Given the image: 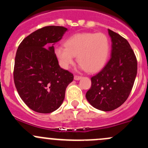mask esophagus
<instances>
[{
	"instance_id": "esophagus-1",
	"label": "esophagus",
	"mask_w": 148,
	"mask_h": 148,
	"mask_svg": "<svg viewBox=\"0 0 148 148\" xmlns=\"http://www.w3.org/2000/svg\"><path fill=\"white\" fill-rule=\"evenodd\" d=\"M82 78V76H79V75L74 76V79L75 80H79V79H81Z\"/></svg>"
}]
</instances>
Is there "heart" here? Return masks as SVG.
I'll return each instance as SVG.
<instances>
[{"instance_id":"heart-1","label":"heart","mask_w":148,"mask_h":148,"mask_svg":"<svg viewBox=\"0 0 148 148\" xmlns=\"http://www.w3.org/2000/svg\"><path fill=\"white\" fill-rule=\"evenodd\" d=\"M64 46L55 48V55L63 69L74 64V56L82 69L97 72L105 65L110 51V41L104 33H77L69 37Z\"/></svg>"}]
</instances>
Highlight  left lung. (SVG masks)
Here are the masks:
<instances>
[{
    "mask_svg": "<svg viewBox=\"0 0 148 148\" xmlns=\"http://www.w3.org/2000/svg\"><path fill=\"white\" fill-rule=\"evenodd\" d=\"M112 38L111 58L92 77V86L86 93L88 102L102 111L120 107L129 97L138 71L137 58L128 41L108 30Z\"/></svg>",
    "mask_w": 148,
    "mask_h": 148,
    "instance_id": "obj_1",
    "label": "left lung"
}]
</instances>
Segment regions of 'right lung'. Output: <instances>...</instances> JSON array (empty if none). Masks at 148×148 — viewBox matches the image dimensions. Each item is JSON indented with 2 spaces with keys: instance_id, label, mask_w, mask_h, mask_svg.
Instances as JSON below:
<instances>
[{
  "instance_id": "add662e5",
  "label": "right lung",
  "mask_w": 148,
  "mask_h": 148,
  "mask_svg": "<svg viewBox=\"0 0 148 148\" xmlns=\"http://www.w3.org/2000/svg\"><path fill=\"white\" fill-rule=\"evenodd\" d=\"M67 28L49 26L36 30L18 46L15 57L13 79L19 96L34 111L51 113L63 102L72 73L59 65L53 44Z\"/></svg>"
}]
</instances>
